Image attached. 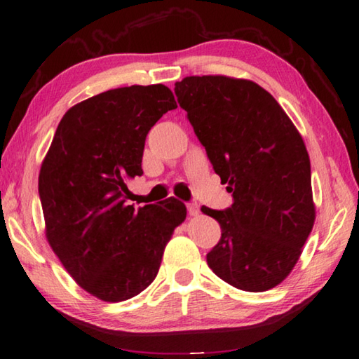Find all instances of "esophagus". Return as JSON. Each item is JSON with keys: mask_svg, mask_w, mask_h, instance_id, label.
<instances>
[{"mask_svg": "<svg viewBox=\"0 0 359 359\" xmlns=\"http://www.w3.org/2000/svg\"><path fill=\"white\" fill-rule=\"evenodd\" d=\"M187 213H189L191 216H197L198 215V205L196 202L187 203Z\"/></svg>", "mask_w": 359, "mask_h": 359, "instance_id": "34e87169", "label": "esophagus"}]
</instances>
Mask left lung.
I'll return each mask as SVG.
<instances>
[{
    "label": "left lung",
    "mask_w": 359,
    "mask_h": 359,
    "mask_svg": "<svg viewBox=\"0 0 359 359\" xmlns=\"http://www.w3.org/2000/svg\"><path fill=\"white\" fill-rule=\"evenodd\" d=\"M175 95L233 198L226 210L202 207L221 226L208 267L243 291L277 286L296 266L315 222L302 137L252 81L189 76L176 82Z\"/></svg>",
    "instance_id": "1"
}]
</instances>
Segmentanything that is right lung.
Masks as SVG:
<instances>
[{
    "instance_id": "1",
    "label": "right lung",
    "mask_w": 359,
    "mask_h": 359,
    "mask_svg": "<svg viewBox=\"0 0 359 359\" xmlns=\"http://www.w3.org/2000/svg\"><path fill=\"white\" fill-rule=\"evenodd\" d=\"M162 84L113 89L62 117L39 172L50 248L76 283L104 302L140 294L156 278L186 207L170 197L135 211L127 181L143 175L146 135L170 109Z\"/></svg>"
}]
</instances>
